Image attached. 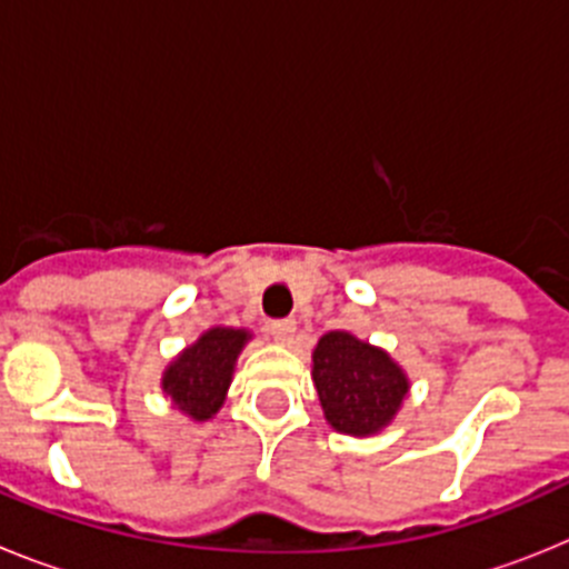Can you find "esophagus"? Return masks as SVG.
Masks as SVG:
<instances>
[{
	"label": "esophagus",
	"mask_w": 569,
	"mask_h": 569,
	"mask_svg": "<svg viewBox=\"0 0 569 569\" xmlns=\"http://www.w3.org/2000/svg\"><path fill=\"white\" fill-rule=\"evenodd\" d=\"M268 333L273 336V341H279V345H290V341H293V336H296V321L293 319L270 321Z\"/></svg>",
	"instance_id": "34e87169"
}]
</instances>
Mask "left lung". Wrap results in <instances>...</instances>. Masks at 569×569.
Returning a JSON list of instances; mask_svg holds the SVG:
<instances>
[{"label":"left lung","mask_w":569,"mask_h":569,"mask_svg":"<svg viewBox=\"0 0 569 569\" xmlns=\"http://www.w3.org/2000/svg\"><path fill=\"white\" fill-rule=\"evenodd\" d=\"M313 381L325 419L345 436H373L399 413L410 381L381 347L330 330L313 350Z\"/></svg>","instance_id":"left-lung-1"}]
</instances>
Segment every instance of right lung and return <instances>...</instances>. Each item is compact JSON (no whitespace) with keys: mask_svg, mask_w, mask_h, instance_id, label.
Listing matches in <instances>:
<instances>
[{"mask_svg":"<svg viewBox=\"0 0 569 569\" xmlns=\"http://www.w3.org/2000/svg\"><path fill=\"white\" fill-rule=\"evenodd\" d=\"M248 339V330L210 328L164 367L162 390L193 421L213 419L224 405L236 359Z\"/></svg>","mask_w":569,"mask_h":569,"instance_id":"1","label":"right lung"}]
</instances>
